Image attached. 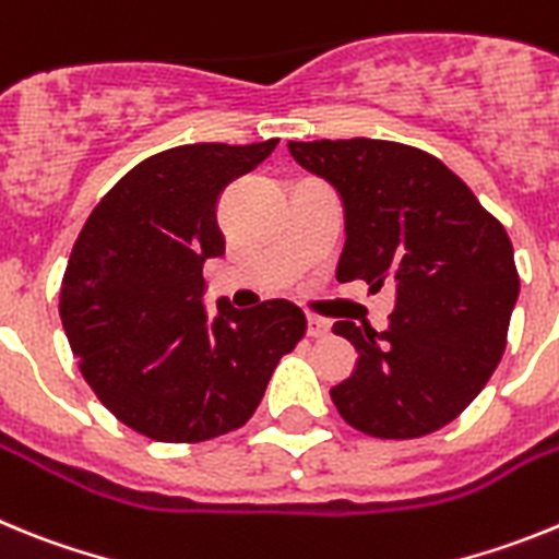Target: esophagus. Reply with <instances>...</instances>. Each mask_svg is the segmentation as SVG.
Here are the masks:
<instances>
[{
  "label": "esophagus",
  "mask_w": 559,
  "mask_h": 559,
  "mask_svg": "<svg viewBox=\"0 0 559 559\" xmlns=\"http://www.w3.org/2000/svg\"><path fill=\"white\" fill-rule=\"evenodd\" d=\"M328 333H330V324L324 322V319H316V316H310V319H308V335H310V338H324Z\"/></svg>",
  "instance_id": "34e87169"
}]
</instances>
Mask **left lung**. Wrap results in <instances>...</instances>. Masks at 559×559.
Masks as SVG:
<instances>
[{
    "mask_svg": "<svg viewBox=\"0 0 559 559\" xmlns=\"http://www.w3.org/2000/svg\"><path fill=\"white\" fill-rule=\"evenodd\" d=\"M288 151L344 201L338 283L397 290L386 330L333 324L358 349L355 372L330 392L335 408L369 437L439 431L476 400L507 347L521 288L510 235L419 147L355 136Z\"/></svg>",
    "mask_w": 559,
    "mask_h": 559,
    "instance_id": "1",
    "label": "left lung"
}]
</instances>
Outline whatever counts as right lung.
I'll use <instances>...</instances> for the list:
<instances>
[{
  "instance_id": "right-lung-1",
  "label": "right lung",
  "mask_w": 559,
  "mask_h": 559,
  "mask_svg": "<svg viewBox=\"0 0 559 559\" xmlns=\"http://www.w3.org/2000/svg\"><path fill=\"white\" fill-rule=\"evenodd\" d=\"M274 147L199 142L147 156L72 246L58 305L69 347L97 400L142 437L204 442L246 426L308 330L285 299L204 308V263L226 251L221 192Z\"/></svg>"
}]
</instances>
